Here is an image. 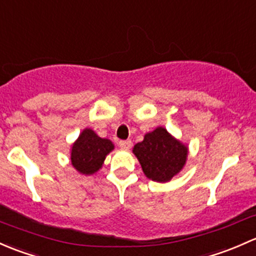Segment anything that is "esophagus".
I'll return each mask as SVG.
<instances>
[{
	"label": "esophagus",
	"instance_id": "obj_1",
	"mask_svg": "<svg viewBox=\"0 0 256 256\" xmlns=\"http://www.w3.org/2000/svg\"><path fill=\"white\" fill-rule=\"evenodd\" d=\"M132 140H120L118 142V146H120L122 149H129L132 146Z\"/></svg>",
	"mask_w": 256,
	"mask_h": 256
}]
</instances>
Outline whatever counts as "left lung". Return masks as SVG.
I'll use <instances>...</instances> for the list:
<instances>
[{"label":"left lung","mask_w":256,"mask_h":256,"mask_svg":"<svg viewBox=\"0 0 256 256\" xmlns=\"http://www.w3.org/2000/svg\"><path fill=\"white\" fill-rule=\"evenodd\" d=\"M133 152L146 178L158 182H166L180 172L187 158V148L162 127L146 134L144 140L134 146Z\"/></svg>","instance_id":"obj_1"}]
</instances>
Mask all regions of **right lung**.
<instances>
[{"mask_svg":"<svg viewBox=\"0 0 256 256\" xmlns=\"http://www.w3.org/2000/svg\"><path fill=\"white\" fill-rule=\"evenodd\" d=\"M112 149V142L100 138L91 129H85L72 146L71 164L78 172L91 175L102 166L104 158Z\"/></svg>","mask_w":256,"mask_h":256,"instance_id":"add662e5","label":"right lung"}]
</instances>
